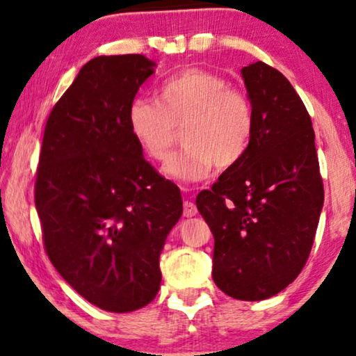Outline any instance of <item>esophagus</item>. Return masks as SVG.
Masks as SVG:
<instances>
[{
  "instance_id": "esophagus-1",
  "label": "esophagus",
  "mask_w": 356,
  "mask_h": 356,
  "mask_svg": "<svg viewBox=\"0 0 356 356\" xmlns=\"http://www.w3.org/2000/svg\"><path fill=\"white\" fill-rule=\"evenodd\" d=\"M183 214H184V218H195V216L197 214V207H196L195 202H191V201L184 202Z\"/></svg>"
}]
</instances>
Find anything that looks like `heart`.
Here are the masks:
<instances>
[{"mask_svg": "<svg viewBox=\"0 0 356 356\" xmlns=\"http://www.w3.org/2000/svg\"><path fill=\"white\" fill-rule=\"evenodd\" d=\"M127 126L140 149L155 161L168 159L183 131L184 149L165 165L168 177L201 181L214 167L240 163L253 136L247 96L216 73L189 68L163 81L156 101L136 98L127 108Z\"/></svg>", "mask_w": 356, "mask_h": 356, "instance_id": "1", "label": "heart"}]
</instances>
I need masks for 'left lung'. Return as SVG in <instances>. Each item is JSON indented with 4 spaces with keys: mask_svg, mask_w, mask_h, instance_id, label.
Here are the masks:
<instances>
[{
    "mask_svg": "<svg viewBox=\"0 0 356 356\" xmlns=\"http://www.w3.org/2000/svg\"><path fill=\"white\" fill-rule=\"evenodd\" d=\"M253 113L245 156L196 197L214 235L212 280L240 301L268 299L293 283L311 253L324 186L312 121L283 73L242 68Z\"/></svg>",
    "mask_w": 356,
    "mask_h": 356,
    "instance_id": "8db88e82",
    "label": "left lung"
}]
</instances>
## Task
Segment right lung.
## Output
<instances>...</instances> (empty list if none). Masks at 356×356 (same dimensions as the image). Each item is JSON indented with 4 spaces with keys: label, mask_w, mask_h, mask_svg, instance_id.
<instances>
[{
    "label": "right lung",
    "mask_w": 356,
    "mask_h": 356,
    "mask_svg": "<svg viewBox=\"0 0 356 356\" xmlns=\"http://www.w3.org/2000/svg\"><path fill=\"white\" fill-rule=\"evenodd\" d=\"M155 72L144 55H101L81 67L45 126L35 209L45 252L86 301L132 312L160 289V253L183 214L181 193L156 173L127 126Z\"/></svg>",
    "instance_id": "add662e5"
}]
</instances>
